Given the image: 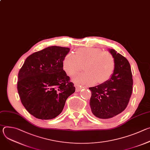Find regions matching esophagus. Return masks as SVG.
Listing matches in <instances>:
<instances>
[{
	"label": "esophagus",
	"instance_id": "1",
	"mask_svg": "<svg viewBox=\"0 0 150 150\" xmlns=\"http://www.w3.org/2000/svg\"><path fill=\"white\" fill-rule=\"evenodd\" d=\"M75 88H76V92L79 91L82 89V87L80 86L79 85H78V84H77V83H75Z\"/></svg>",
	"mask_w": 150,
	"mask_h": 150
}]
</instances>
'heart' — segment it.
<instances>
[{
    "instance_id": "b5f03b06",
    "label": "heart",
    "mask_w": 150,
    "mask_h": 150,
    "mask_svg": "<svg viewBox=\"0 0 150 150\" xmlns=\"http://www.w3.org/2000/svg\"><path fill=\"white\" fill-rule=\"evenodd\" d=\"M63 68L69 75L72 76L82 69L85 71L78 75L74 81L85 85H93L97 82L103 83L112 76L115 69L113 56L100 49L87 47L78 49L75 53H68L62 62Z\"/></svg>"
}]
</instances>
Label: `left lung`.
I'll list each match as a JSON object with an SVG mask.
<instances>
[{
    "instance_id": "left-lung-1",
    "label": "left lung",
    "mask_w": 150,
    "mask_h": 150,
    "mask_svg": "<svg viewBox=\"0 0 150 150\" xmlns=\"http://www.w3.org/2000/svg\"><path fill=\"white\" fill-rule=\"evenodd\" d=\"M109 52L115 62L112 77L104 83L89 88L91 112L103 119L120 114L126 108L132 93L133 79L129 62L114 49H109Z\"/></svg>"
}]
</instances>
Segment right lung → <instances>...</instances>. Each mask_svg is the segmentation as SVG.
I'll use <instances>...</instances> for the list:
<instances>
[{"label": "right lung", "instance_id": "1", "mask_svg": "<svg viewBox=\"0 0 150 150\" xmlns=\"http://www.w3.org/2000/svg\"><path fill=\"white\" fill-rule=\"evenodd\" d=\"M69 48L50 46L30 55L18 73L17 89L25 109L42 120L55 118L75 91L63 69Z\"/></svg>", "mask_w": 150, "mask_h": 150}]
</instances>
